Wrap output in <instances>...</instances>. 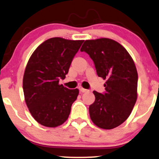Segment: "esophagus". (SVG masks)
Returning a JSON list of instances; mask_svg holds the SVG:
<instances>
[{
	"mask_svg": "<svg viewBox=\"0 0 159 159\" xmlns=\"http://www.w3.org/2000/svg\"><path fill=\"white\" fill-rule=\"evenodd\" d=\"M79 89H80V91H81L82 93H85V92H87V91H88L87 89H83V87H80V88H79Z\"/></svg>",
	"mask_w": 159,
	"mask_h": 159,
	"instance_id": "esophagus-1",
	"label": "esophagus"
}]
</instances>
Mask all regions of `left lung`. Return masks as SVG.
<instances>
[{
    "instance_id": "8db88e82",
    "label": "left lung",
    "mask_w": 159,
    "mask_h": 159,
    "mask_svg": "<svg viewBox=\"0 0 159 159\" xmlns=\"http://www.w3.org/2000/svg\"><path fill=\"white\" fill-rule=\"evenodd\" d=\"M94 61L98 76L106 80L104 94L93 91L89 106L92 122L103 129L122 124L131 114L138 98V72L130 54L113 39L85 40L81 49Z\"/></svg>"
}]
</instances>
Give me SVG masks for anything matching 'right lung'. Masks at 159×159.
Here are the masks:
<instances>
[{
  "label": "right lung",
  "mask_w": 159,
  "mask_h": 159,
  "mask_svg": "<svg viewBox=\"0 0 159 159\" xmlns=\"http://www.w3.org/2000/svg\"><path fill=\"white\" fill-rule=\"evenodd\" d=\"M83 40L54 37L34 50L24 70L23 90L30 112L39 124L55 128L68 118L79 89L59 84L68 73L73 58Z\"/></svg>",
  "instance_id": "right-lung-1"
}]
</instances>
